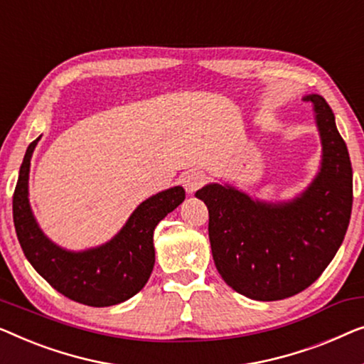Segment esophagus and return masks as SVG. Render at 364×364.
Listing matches in <instances>:
<instances>
[{
    "mask_svg": "<svg viewBox=\"0 0 364 364\" xmlns=\"http://www.w3.org/2000/svg\"><path fill=\"white\" fill-rule=\"evenodd\" d=\"M204 180H206V178H204L203 173L194 171V170L183 173V176H181L183 186H184V189H186V193H189V194H193L196 189L201 188L204 184Z\"/></svg>",
    "mask_w": 364,
    "mask_h": 364,
    "instance_id": "1",
    "label": "esophagus"
}]
</instances>
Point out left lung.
I'll return each instance as SVG.
<instances>
[{
  "mask_svg": "<svg viewBox=\"0 0 364 364\" xmlns=\"http://www.w3.org/2000/svg\"><path fill=\"white\" fill-rule=\"evenodd\" d=\"M321 140V163L290 201L267 203L231 184L196 191L209 211V242L218 272L237 294L259 301L300 294L320 277L345 239L353 206V170L335 115L310 94Z\"/></svg>",
  "mask_w": 364,
  "mask_h": 364,
  "instance_id": "1",
  "label": "left lung"
}]
</instances>
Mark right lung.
I'll list each match as a JSON object with an SVG mask.
<instances>
[{
    "label": "right lung",
    "mask_w": 364,
    "mask_h": 364,
    "mask_svg": "<svg viewBox=\"0 0 364 364\" xmlns=\"http://www.w3.org/2000/svg\"><path fill=\"white\" fill-rule=\"evenodd\" d=\"M39 140L28 146L13 196L14 228L24 255L46 282L79 304L110 306L132 299L145 287L155 265L153 231L184 201L183 186L145 199L105 244L68 250L43 232L29 204L31 156Z\"/></svg>",
    "instance_id": "1"
}]
</instances>
